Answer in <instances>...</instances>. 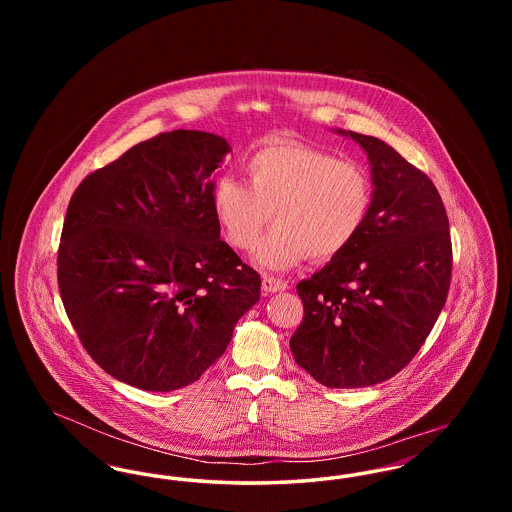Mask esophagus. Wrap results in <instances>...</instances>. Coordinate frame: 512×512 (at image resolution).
I'll use <instances>...</instances> for the list:
<instances>
[{"label": "esophagus", "mask_w": 512, "mask_h": 512, "mask_svg": "<svg viewBox=\"0 0 512 512\" xmlns=\"http://www.w3.org/2000/svg\"><path fill=\"white\" fill-rule=\"evenodd\" d=\"M288 288V282L274 278V276H263V290L267 293L284 292Z\"/></svg>", "instance_id": "esophagus-1"}]
</instances>
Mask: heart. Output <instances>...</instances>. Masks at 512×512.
Masks as SVG:
<instances>
[{
  "label": "heart",
  "instance_id": "1",
  "mask_svg": "<svg viewBox=\"0 0 512 512\" xmlns=\"http://www.w3.org/2000/svg\"><path fill=\"white\" fill-rule=\"evenodd\" d=\"M244 171L247 184L230 176L217 182L213 213L240 251L255 247L272 215L276 228L255 251V263L268 270L340 255L370 215V174L330 151L282 140L251 153Z\"/></svg>",
  "mask_w": 512,
  "mask_h": 512
}]
</instances>
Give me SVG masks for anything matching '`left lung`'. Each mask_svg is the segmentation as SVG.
Instances as JSON below:
<instances>
[{
  "instance_id": "1",
  "label": "left lung",
  "mask_w": 512,
  "mask_h": 512,
  "mask_svg": "<svg viewBox=\"0 0 512 512\" xmlns=\"http://www.w3.org/2000/svg\"><path fill=\"white\" fill-rule=\"evenodd\" d=\"M351 136L368 155L374 197L355 242L297 284L295 363L326 388H366L413 361L445 305L453 247L434 182L386 142Z\"/></svg>"
}]
</instances>
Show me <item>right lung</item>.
Masks as SVG:
<instances>
[{"label":"right lung","instance_id":"obj_1","mask_svg":"<svg viewBox=\"0 0 512 512\" xmlns=\"http://www.w3.org/2000/svg\"><path fill=\"white\" fill-rule=\"evenodd\" d=\"M224 138L172 130L130 147L74 190L57 253L78 340L107 374L180 390L224 353L261 276L220 240L211 174Z\"/></svg>","mask_w":512,"mask_h":512}]
</instances>
